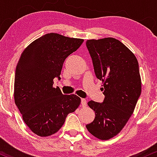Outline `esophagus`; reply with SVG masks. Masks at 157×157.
Listing matches in <instances>:
<instances>
[{"mask_svg":"<svg viewBox=\"0 0 157 157\" xmlns=\"http://www.w3.org/2000/svg\"><path fill=\"white\" fill-rule=\"evenodd\" d=\"M81 103H82V105L83 107L86 106V105H87V101H86L85 98H82V99H81Z\"/></svg>","mask_w":157,"mask_h":157,"instance_id":"esophagus-1","label":"esophagus"}]
</instances>
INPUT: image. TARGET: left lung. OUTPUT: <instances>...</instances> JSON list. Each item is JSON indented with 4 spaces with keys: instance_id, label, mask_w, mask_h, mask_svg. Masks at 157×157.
Segmentation results:
<instances>
[{
    "instance_id": "1",
    "label": "left lung",
    "mask_w": 157,
    "mask_h": 157,
    "mask_svg": "<svg viewBox=\"0 0 157 157\" xmlns=\"http://www.w3.org/2000/svg\"><path fill=\"white\" fill-rule=\"evenodd\" d=\"M86 46L105 96L102 103H87L96 117L86 128L96 138L107 140L122 130L133 114L142 91L140 67L134 54L116 38L87 40Z\"/></svg>"
}]
</instances>
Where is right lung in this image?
<instances>
[{
  "label": "right lung",
  "instance_id": "right-lung-1",
  "mask_svg": "<svg viewBox=\"0 0 157 157\" xmlns=\"http://www.w3.org/2000/svg\"><path fill=\"white\" fill-rule=\"evenodd\" d=\"M84 40L48 33L28 46L19 59L15 75L14 98L23 119L40 136L59 131L70 113L78 108L81 98L63 95L53 87L60 78L64 60L76 51Z\"/></svg>",
  "mask_w": 157,
  "mask_h": 157
}]
</instances>
